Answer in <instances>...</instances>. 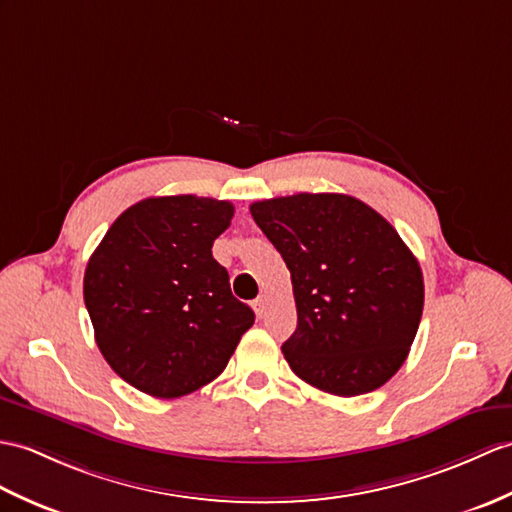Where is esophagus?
<instances>
[{"label": "esophagus", "mask_w": 512, "mask_h": 512, "mask_svg": "<svg viewBox=\"0 0 512 512\" xmlns=\"http://www.w3.org/2000/svg\"><path fill=\"white\" fill-rule=\"evenodd\" d=\"M253 307H255V314H257L259 318H264V316H266V307H268L266 296H259V299L253 303Z\"/></svg>", "instance_id": "obj_1"}]
</instances>
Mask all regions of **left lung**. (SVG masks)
Returning a JSON list of instances; mask_svg holds the SVG:
<instances>
[{"mask_svg":"<svg viewBox=\"0 0 512 512\" xmlns=\"http://www.w3.org/2000/svg\"><path fill=\"white\" fill-rule=\"evenodd\" d=\"M290 270L296 323L283 355L303 382L355 397L406 362L423 314V272L392 224L347 194L251 205Z\"/></svg>","mask_w":512,"mask_h":512,"instance_id":"1","label":"left lung"}]
</instances>
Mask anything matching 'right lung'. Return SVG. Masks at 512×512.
<instances>
[{"label": "right lung", "mask_w": 512, "mask_h": 512, "mask_svg": "<svg viewBox=\"0 0 512 512\" xmlns=\"http://www.w3.org/2000/svg\"><path fill=\"white\" fill-rule=\"evenodd\" d=\"M229 200L159 196L117 218L89 257L85 305L104 360L150 397L213 382L255 323L211 255L229 229Z\"/></svg>", "instance_id": "add662e5"}]
</instances>
